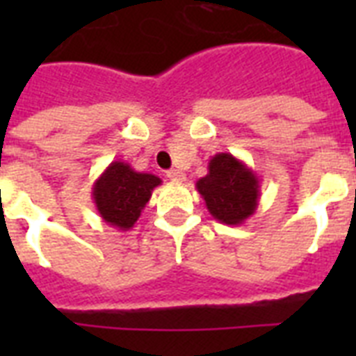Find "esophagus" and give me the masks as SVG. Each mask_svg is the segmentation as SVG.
<instances>
[{
  "label": "esophagus",
  "mask_w": 356,
  "mask_h": 356,
  "mask_svg": "<svg viewBox=\"0 0 356 356\" xmlns=\"http://www.w3.org/2000/svg\"><path fill=\"white\" fill-rule=\"evenodd\" d=\"M166 177L170 179V181H173V183H183L184 179V173L179 172V170H170V172H166Z\"/></svg>",
  "instance_id": "1"
}]
</instances>
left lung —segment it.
Listing matches in <instances>:
<instances>
[{
  "label": "left lung",
  "mask_w": 356,
  "mask_h": 356,
  "mask_svg": "<svg viewBox=\"0 0 356 356\" xmlns=\"http://www.w3.org/2000/svg\"><path fill=\"white\" fill-rule=\"evenodd\" d=\"M214 220L225 225H242L257 211L259 175L231 153H216L209 161V173L195 183Z\"/></svg>",
  "instance_id": "8db88e82"
}]
</instances>
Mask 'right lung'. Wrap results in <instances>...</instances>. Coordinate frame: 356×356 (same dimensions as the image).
Listing matches in <instances>:
<instances>
[{"instance_id": "obj_1", "label": "right lung", "mask_w": 356, "mask_h": 356, "mask_svg": "<svg viewBox=\"0 0 356 356\" xmlns=\"http://www.w3.org/2000/svg\"><path fill=\"white\" fill-rule=\"evenodd\" d=\"M162 181L153 173L136 172L122 161L111 162L92 186V200L99 216L118 231H129Z\"/></svg>"}]
</instances>
